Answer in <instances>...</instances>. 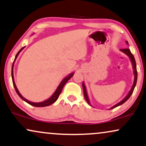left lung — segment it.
<instances>
[{"mask_svg": "<svg viewBox=\"0 0 146 146\" xmlns=\"http://www.w3.org/2000/svg\"><path fill=\"white\" fill-rule=\"evenodd\" d=\"M126 44H128V42L126 41ZM121 52H123V53H125L126 55L128 56V57L129 58L130 61H131V65H132V67H133V75H134V81H133V85H132L131 89H130V91H129V93H127V95L126 96L124 99H123L121 102L118 103V104H115V106H113V107H111L110 110H111V109H113L116 108V107L117 106H119L122 105L123 104H124L126 101H127L128 99L130 98V96H131L132 93H133V89L135 88V85H136V83H137V69H136V63H135V58H134L133 54L131 53V51H130V50L129 48H122V49H120ZM82 86H83V93H84V97L85 98V100H86L87 102L88 103L89 105H90L91 106V104L90 102H89V97H88V95H87V89H86V87H85V85L84 82H83L82 83Z\"/></svg>", "mask_w": 146, "mask_h": 146, "instance_id": "obj_1", "label": "left lung"}]
</instances>
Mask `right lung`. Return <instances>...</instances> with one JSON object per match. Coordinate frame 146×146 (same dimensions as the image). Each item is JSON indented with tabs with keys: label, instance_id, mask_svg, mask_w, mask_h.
I'll return each mask as SVG.
<instances>
[{
	"label": "right lung",
	"instance_id": "add662e5",
	"mask_svg": "<svg viewBox=\"0 0 146 146\" xmlns=\"http://www.w3.org/2000/svg\"><path fill=\"white\" fill-rule=\"evenodd\" d=\"M25 47V46H24V47L21 48L20 50L17 53V54L16 55V57H15V60L14 61H13V65H12V70H11V75H12V79H13V85H14V87L15 89V91H16V92L17 94L19 95V96L20 97V98L22 99V100L23 101H25V102H26L27 104H30L31 105V106H35V107H38V108H42V107H46V106H50L51 104H53L55 103L56 101L57 100L58 98H59L60 93H61L62 91V89H63L64 85H65L66 84V83L73 76V74H74V72H73V73H70L69 75H68L67 77H65V78H64L63 80L61 81V82L60 83V84L59 85V86L57 87V89H56L55 92H54V93L53 95H52L49 98L47 99V100H44L43 101V102H38V103H35V102H30V101L27 100V99H25L24 97H23L22 95L21 94L20 92H19L18 89H17V87L16 86V84H15V79H14V74H13V68H14V64H15V61H16L17 58V57H18L19 53H21V50H22L23 48H24Z\"/></svg>",
	"mask_w": 146,
	"mask_h": 146
}]
</instances>
